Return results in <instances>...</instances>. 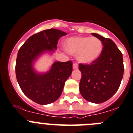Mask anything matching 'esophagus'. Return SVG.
<instances>
[{"label": "esophagus", "instance_id": "1", "mask_svg": "<svg viewBox=\"0 0 133 133\" xmlns=\"http://www.w3.org/2000/svg\"><path fill=\"white\" fill-rule=\"evenodd\" d=\"M78 68V65L77 64H73V69H77Z\"/></svg>", "mask_w": 133, "mask_h": 133}]
</instances>
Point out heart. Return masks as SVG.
<instances>
[{"label": "heart", "mask_w": 133, "mask_h": 133, "mask_svg": "<svg viewBox=\"0 0 133 133\" xmlns=\"http://www.w3.org/2000/svg\"><path fill=\"white\" fill-rule=\"evenodd\" d=\"M64 48L69 54H76L78 62L90 64L97 60L101 55L103 44L96 37H74L68 38L64 43Z\"/></svg>", "instance_id": "1"}]
</instances>
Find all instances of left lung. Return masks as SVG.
<instances>
[{
    "mask_svg": "<svg viewBox=\"0 0 133 133\" xmlns=\"http://www.w3.org/2000/svg\"><path fill=\"white\" fill-rule=\"evenodd\" d=\"M92 35L102 43V52L95 62L79 65L82 74L79 90L86 100L100 104L109 100L118 90L123 76V61L122 53L112 40L98 33Z\"/></svg>",
    "mask_w": 133,
    "mask_h": 133,
    "instance_id": "8db88e82",
    "label": "left lung"
}]
</instances>
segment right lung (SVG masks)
Here are the masks:
<instances>
[{
    "label": "right lung",
    "instance_id": "add662e5",
    "mask_svg": "<svg viewBox=\"0 0 133 133\" xmlns=\"http://www.w3.org/2000/svg\"><path fill=\"white\" fill-rule=\"evenodd\" d=\"M67 33L56 29H46L31 36L19 48L16 59L18 83L27 97L46 105L60 96L65 82L72 73V62H55L46 72H38L35 64L43 54H52L59 38Z\"/></svg>",
    "mask_w": 133,
    "mask_h": 133
}]
</instances>
